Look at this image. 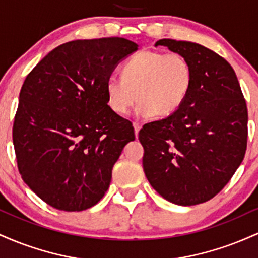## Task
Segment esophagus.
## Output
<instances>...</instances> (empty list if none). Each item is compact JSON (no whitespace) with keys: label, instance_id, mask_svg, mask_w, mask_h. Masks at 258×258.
I'll return each instance as SVG.
<instances>
[{"label":"esophagus","instance_id":"obj_1","mask_svg":"<svg viewBox=\"0 0 258 258\" xmlns=\"http://www.w3.org/2000/svg\"><path fill=\"white\" fill-rule=\"evenodd\" d=\"M133 127H135V135L136 137L138 138V133H139V130L142 128V125H139L137 122H133Z\"/></svg>","mask_w":258,"mask_h":258}]
</instances>
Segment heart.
Returning <instances> with one entry per match:
<instances>
[{
	"label": "heart",
	"instance_id": "obj_1",
	"mask_svg": "<svg viewBox=\"0 0 258 258\" xmlns=\"http://www.w3.org/2000/svg\"><path fill=\"white\" fill-rule=\"evenodd\" d=\"M191 82V67L183 55L142 51L122 65L121 78L106 80V100L119 115L127 114L138 99L139 116H170L184 103Z\"/></svg>",
	"mask_w": 258,
	"mask_h": 258
}]
</instances>
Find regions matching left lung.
Segmentation results:
<instances>
[{
  "instance_id": "obj_1",
  "label": "left lung",
  "mask_w": 258,
  "mask_h": 258,
  "mask_svg": "<svg viewBox=\"0 0 258 258\" xmlns=\"http://www.w3.org/2000/svg\"><path fill=\"white\" fill-rule=\"evenodd\" d=\"M189 61L190 91L170 116L139 131L148 180L164 199L180 206L218 194L242 162L247 144V108L238 78L224 58L199 43L162 38Z\"/></svg>"
}]
</instances>
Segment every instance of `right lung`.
Listing matches in <instances>:
<instances>
[{
    "instance_id": "add662e5",
    "label": "right lung",
    "mask_w": 258,
    "mask_h": 258,
    "mask_svg": "<svg viewBox=\"0 0 258 258\" xmlns=\"http://www.w3.org/2000/svg\"><path fill=\"white\" fill-rule=\"evenodd\" d=\"M138 44L121 37L63 43L26 76L14 117L13 144L26 185L61 211H84L104 197L128 120L108 105L105 82Z\"/></svg>"
}]
</instances>
